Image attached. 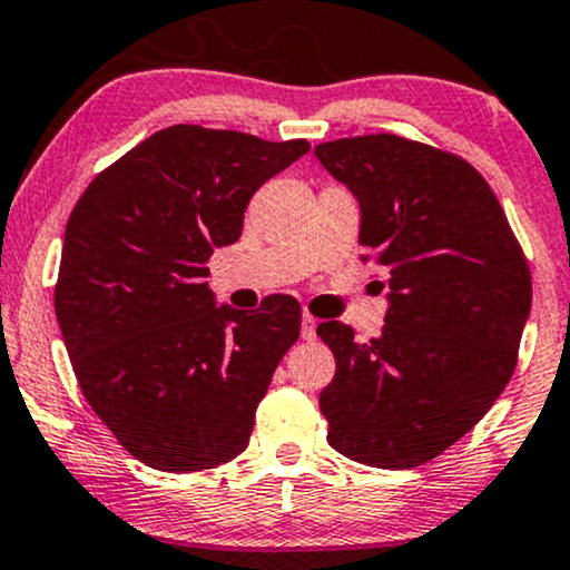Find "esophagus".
<instances>
[{
    "label": "esophagus",
    "mask_w": 570,
    "mask_h": 570,
    "mask_svg": "<svg viewBox=\"0 0 570 570\" xmlns=\"http://www.w3.org/2000/svg\"><path fill=\"white\" fill-rule=\"evenodd\" d=\"M316 318L311 313H303V340H313L316 337Z\"/></svg>",
    "instance_id": "1"
}]
</instances>
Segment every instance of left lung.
<instances>
[{"label":"left lung","instance_id":"8db88e82","mask_svg":"<svg viewBox=\"0 0 570 570\" xmlns=\"http://www.w3.org/2000/svg\"><path fill=\"white\" fill-rule=\"evenodd\" d=\"M316 158L362 206L364 263L389 276L381 337L318 324L335 377L326 442L351 461L412 469L482 421L517 367L531 267L472 163L396 134L324 141Z\"/></svg>","mask_w":570,"mask_h":570}]
</instances>
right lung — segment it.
<instances>
[{"label":"right lung","mask_w":570,"mask_h":570,"mask_svg":"<svg viewBox=\"0 0 570 570\" xmlns=\"http://www.w3.org/2000/svg\"><path fill=\"white\" fill-rule=\"evenodd\" d=\"M307 149L181 122L104 168L71 208L58 326L82 396L147 466L203 472L246 450L303 311L289 294L252 313L217 307L203 278L214 248L240 238L252 195Z\"/></svg>","instance_id":"1"}]
</instances>
